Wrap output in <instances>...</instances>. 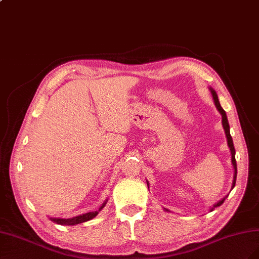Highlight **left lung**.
Here are the masks:
<instances>
[{
  "label": "left lung",
  "instance_id": "obj_1",
  "mask_svg": "<svg viewBox=\"0 0 259 259\" xmlns=\"http://www.w3.org/2000/svg\"><path fill=\"white\" fill-rule=\"evenodd\" d=\"M209 91H210V93H211V95H212V99H213V103H215V106H216V108L218 109V112L220 113V115L223 116V127H224V129H225V134H226V137H227V142H228V146H229V149H230V152H231V162H232V166H233V169H234V175H233V181H232V187H231V190L234 188V186H235V180H236V161H235V150H234V145H233V141H232V137H231V135H230V125H229V122H228V118H227V114H226V112L224 110V108L221 107V105H220V103H219V100H218V95H217V93H216V91L213 90L212 88H209ZM146 183H147V188H150V183H149V181L146 180ZM228 196V195H227ZM227 196H225L223 199H220L219 202H217L216 204H213L212 205V207H210L209 208V211H212L213 209H215L216 207H218V206H220L221 204H223L224 202H225V199H226V197ZM164 210L165 211H170L169 209H167V208H164Z\"/></svg>",
  "mask_w": 259,
  "mask_h": 259
}]
</instances>
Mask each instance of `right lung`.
<instances>
[{
  "label": "right lung",
  "mask_w": 259,
  "mask_h": 259,
  "mask_svg": "<svg viewBox=\"0 0 259 259\" xmlns=\"http://www.w3.org/2000/svg\"><path fill=\"white\" fill-rule=\"evenodd\" d=\"M106 203H107V199H105V202L102 204V206L99 208V210L82 213V215H79V216L68 218V219H65V218H52L51 217L50 220L53 221V223H55L57 225H62V226H75V225L82 224V223H85V221H89V220L93 219L95 216H97L98 213H99V211H101L102 208H104V206L106 205Z\"/></svg>",
  "instance_id": "right-lung-1"
}]
</instances>
